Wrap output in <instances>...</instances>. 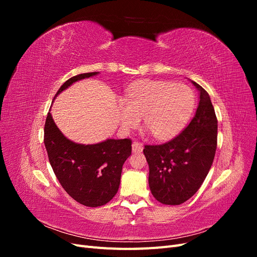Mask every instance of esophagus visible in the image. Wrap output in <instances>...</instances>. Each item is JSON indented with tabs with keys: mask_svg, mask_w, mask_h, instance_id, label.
Returning a JSON list of instances; mask_svg holds the SVG:
<instances>
[{
	"mask_svg": "<svg viewBox=\"0 0 257 257\" xmlns=\"http://www.w3.org/2000/svg\"><path fill=\"white\" fill-rule=\"evenodd\" d=\"M132 149H133V152H142L144 147L142 144L135 142V143H133V145H132Z\"/></svg>",
	"mask_w": 257,
	"mask_h": 257,
	"instance_id": "obj_1",
	"label": "esophagus"
}]
</instances>
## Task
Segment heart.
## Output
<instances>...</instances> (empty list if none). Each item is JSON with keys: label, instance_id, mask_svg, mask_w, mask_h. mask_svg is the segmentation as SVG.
<instances>
[{"label": "heart", "instance_id": "b5f03b06", "mask_svg": "<svg viewBox=\"0 0 257 257\" xmlns=\"http://www.w3.org/2000/svg\"><path fill=\"white\" fill-rule=\"evenodd\" d=\"M195 105V95L185 84L167 81L139 80L131 84L125 100H119L118 110L123 128L144 125L158 139L178 134L188 122Z\"/></svg>", "mask_w": 257, "mask_h": 257}]
</instances>
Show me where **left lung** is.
Instances as JSON below:
<instances>
[{"instance_id":"obj_1","label":"left lung","mask_w":257,"mask_h":257,"mask_svg":"<svg viewBox=\"0 0 257 257\" xmlns=\"http://www.w3.org/2000/svg\"><path fill=\"white\" fill-rule=\"evenodd\" d=\"M198 92L195 115L180 134L163 145H146L149 188L164 205H181L203 184L213 163L217 120L207 91L192 80Z\"/></svg>"}]
</instances>
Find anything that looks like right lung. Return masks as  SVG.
Wrapping results in <instances>:
<instances>
[{
	"label": "right lung",
	"instance_id": "1",
	"mask_svg": "<svg viewBox=\"0 0 257 257\" xmlns=\"http://www.w3.org/2000/svg\"><path fill=\"white\" fill-rule=\"evenodd\" d=\"M97 74L72 77L61 85L54 98L74 82ZM44 133L53 173L69 196L87 207L103 206L113 198L120 185L122 166L132 153L131 139L108 138L94 145L74 143L62 134L50 110Z\"/></svg>",
	"mask_w": 257,
	"mask_h": 257
}]
</instances>
